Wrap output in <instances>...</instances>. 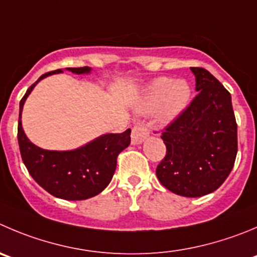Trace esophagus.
I'll use <instances>...</instances> for the list:
<instances>
[{"label": "esophagus", "instance_id": "esophagus-1", "mask_svg": "<svg viewBox=\"0 0 257 257\" xmlns=\"http://www.w3.org/2000/svg\"><path fill=\"white\" fill-rule=\"evenodd\" d=\"M149 138V128L144 123H138L134 126L131 133V141L133 144H141Z\"/></svg>", "mask_w": 257, "mask_h": 257}]
</instances>
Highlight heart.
<instances>
[{
	"label": "heart",
	"mask_w": 257,
	"mask_h": 257,
	"mask_svg": "<svg viewBox=\"0 0 257 257\" xmlns=\"http://www.w3.org/2000/svg\"><path fill=\"white\" fill-rule=\"evenodd\" d=\"M192 101V87L184 79L160 77L151 80L139 101V111L144 113L158 109L160 123L168 124L178 118Z\"/></svg>",
	"instance_id": "heart-1"
}]
</instances>
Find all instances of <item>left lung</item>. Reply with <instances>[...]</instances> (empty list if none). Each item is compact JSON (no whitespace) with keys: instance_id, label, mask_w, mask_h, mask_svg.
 Here are the masks:
<instances>
[{"instance_id":"8db88e82","label":"left lung","mask_w":257,"mask_h":257,"mask_svg":"<svg viewBox=\"0 0 257 257\" xmlns=\"http://www.w3.org/2000/svg\"><path fill=\"white\" fill-rule=\"evenodd\" d=\"M198 94L165 128L167 155L156 177L170 192L202 197L218 189L233 168L237 123L228 90L203 68H190Z\"/></svg>"}]
</instances>
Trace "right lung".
<instances>
[{"label": "right lung", "instance_id": "obj_1", "mask_svg": "<svg viewBox=\"0 0 257 257\" xmlns=\"http://www.w3.org/2000/svg\"><path fill=\"white\" fill-rule=\"evenodd\" d=\"M74 74H89L92 68H65ZM63 73L62 69L43 74L20 101L17 139L21 158L36 183L54 197L65 200H83L99 194L111 182L117 156L130 145L131 130L122 134H104L74 150H45L31 143L21 122L24 104L34 87L44 78Z\"/></svg>", "mask_w": 257, "mask_h": 257}]
</instances>
